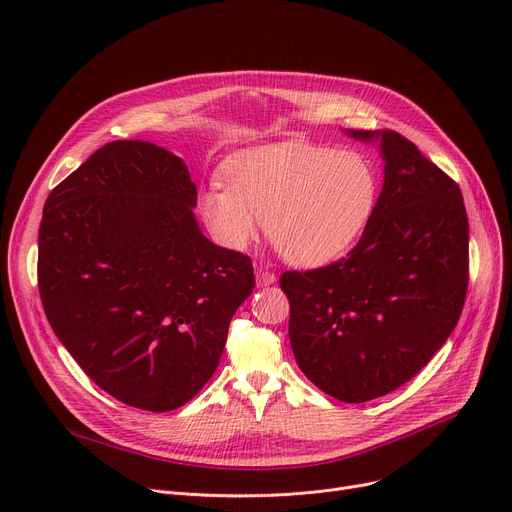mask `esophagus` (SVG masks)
Masks as SVG:
<instances>
[{
	"label": "esophagus",
	"mask_w": 512,
	"mask_h": 512,
	"mask_svg": "<svg viewBox=\"0 0 512 512\" xmlns=\"http://www.w3.org/2000/svg\"><path fill=\"white\" fill-rule=\"evenodd\" d=\"M255 276H257V284L259 286H270L276 282V274L265 265H257L255 267Z\"/></svg>",
	"instance_id": "obj_1"
}]
</instances>
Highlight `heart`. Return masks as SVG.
<instances>
[{
	"label": "heart",
	"mask_w": 512,
	"mask_h": 512,
	"mask_svg": "<svg viewBox=\"0 0 512 512\" xmlns=\"http://www.w3.org/2000/svg\"><path fill=\"white\" fill-rule=\"evenodd\" d=\"M228 186L201 197L203 220L222 245L247 249L265 222L267 238L294 265L319 267L351 249L380 195L371 161L355 151L286 141L238 153Z\"/></svg>",
	"instance_id": "1"
}]
</instances>
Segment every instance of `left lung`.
Returning <instances> with one entry per match:
<instances>
[{
    "instance_id": "left-lung-1",
    "label": "left lung",
    "mask_w": 512,
    "mask_h": 512,
    "mask_svg": "<svg viewBox=\"0 0 512 512\" xmlns=\"http://www.w3.org/2000/svg\"><path fill=\"white\" fill-rule=\"evenodd\" d=\"M380 139L384 186L346 257L284 272L288 336L307 378L342 402L384 396L429 363L461 317L469 286V220L461 188L394 130Z\"/></svg>"
}]
</instances>
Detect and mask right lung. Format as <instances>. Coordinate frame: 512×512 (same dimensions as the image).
<instances>
[{
	"label": "right lung",
	"instance_id": "add662e5",
	"mask_svg": "<svg viewBox=\"0 0 512 512\" xmlns=\"http://www.w3.org/2000/svg\"><path fill=\"white\" fill-rule=\"evenodd\" d=\"M184 161L147 141L97 149L49 193L39 294L68 353L128 407L191 400L255 288L251 257L207 240Z\"/></svg>",
	"mask_w": 512,
	"mask_h": 512
}]
</instances>
